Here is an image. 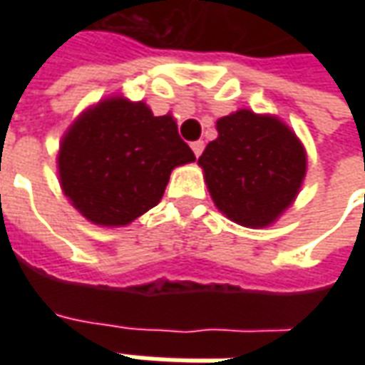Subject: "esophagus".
<instances>
[{"label": "esophagus", "mask_w": 365, "mask_h": 365, "mask_svg": "<svg viewBox=\"0 0 365 365\" xmlns=\"http://www.w3.org/2000/svg\"><path fill=\"white\" fill-rule=\"evenodd\" d=\"M203 148H205V144H203V140H195V143H191V150H193V154L195 156H201V152H203Z\"/></svg>", "instance_id": "obj_1"}]
</instances>
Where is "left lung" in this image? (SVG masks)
<instances>
[{
    "label": "left lung",
    "instance_id": "1",
    "mask_svg": "<svg viewBox=\"0 0 365 365\" xmlns=\"http://www.w3.org/2000/svg\"><path fill=\"white\" fill-rule=\"evenodd\" d=\"M217 133L197 160L215 207L248 229L274 225L305 180L303 143L279 117L250 109L221 117Z\"/></svg>",
    "mask_w": 365,
    "mask_h": 365
}]
</instances>
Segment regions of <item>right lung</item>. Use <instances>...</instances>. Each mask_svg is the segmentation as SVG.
<instances>
[{
  "label": "right lung",
  "instance_id": "1",
  "mask_svg": "<svg viewBox=\"0 0 365 365\" xmlns=\"http://www.w3.org/2000/svg\"><path fill=\"white\" fill-rule=\"evenodd\" d=\"M195 156L172 115L154 117L144 101L109 96L68 127L58 148L62 193L97 227H125L164 195L172 170Z\"/></svg>",
  "mask_w": 365,
  "mask_h": 365
}]
</instances>
